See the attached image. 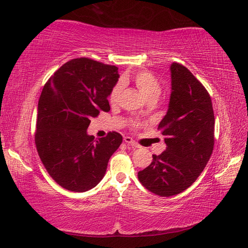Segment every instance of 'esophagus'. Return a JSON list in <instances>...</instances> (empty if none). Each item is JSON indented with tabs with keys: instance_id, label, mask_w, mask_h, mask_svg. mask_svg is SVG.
I'll use <instances>...</instances> for the list:
<instances>
[{
	"instance_id": "esophagus-1",
	"label": "esophagus",
	"mask_w": 248,
	"mask_h": 248,
	"mask_svg": "<svg viewBox=\"0 0 248 248\" xmlns=\"http://www.w3.org/2000/svg\"><path fill=\"white\" fill-rule=\"evenodd\" d=\"M124 142H125L126 144L130 145V146L139 147V144H138V143H136L134 140H132V139H131L130 137H124Z\"/></svg>"
}]
</instances>
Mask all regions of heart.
<instances>
[{
  "instance_id": "obj_1",
  "label": "heart",
  "mask_w": 248,
  "mask_h": 248,
  "mask_svg": "<svg viewBox=\"0 0 248 248\" xmlns=\"http://www.w3.org/2000/svg\"><path fill=\"white\" fill-rule=\"evenodd\" d=\"M134 82L137 85L138 89L140 90L141 93L146 98V100L153 99V98H159L161 93V85L159 81L156 80V78L150 74L148 71H140L135 75ZM124 83L122 81L117 82L111 89L109 93V101L110 103H117L119 101L121 93L123 92ZM132 127H137L139 126V122L137 121H132L131 122Z\"/></svg>"
}]
</instances>
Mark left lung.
<instances>
[{
    "label": "left lung",
    "instance_id": "left-lung-1",
    "mask_svg": "<svg viewBox=\"0 0 248 248\" xmlns=\"http://www.w3.org/2000/svg\"><path fill=\"white\" fill-rule=\"evenodd\" d=\"M171 93L158 129L166 150L138 172L145 188L161 197L178 195L195 182L206 166L215 144V116L210 95L191 72L170 65Z\"/></svg>",
    "mask_w": 248,
    "mask_h": 248
}]
</instances>
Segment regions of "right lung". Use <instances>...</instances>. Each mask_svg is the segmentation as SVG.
I'll return each instance as SVG.
<instances>
[{"instance_id": "right-lung-1", "label": "right lung", "mask_w": 248, "mask_h": 248, "mask_svg": "<svg viewBox=\"0 0 248 248\" xmlns=\"http://www.w3.org/2000/svg\"><path fill=\"white\" fill-rule=\"evenodd\" d=\"M118 67L80 58L61 66L47 81L38 105L35 146L47 172L63 188L84 192L103 179L123 138L116 131L94 140L90 119L109 111L107 96Z\"/></svg>"}]
</instances>
